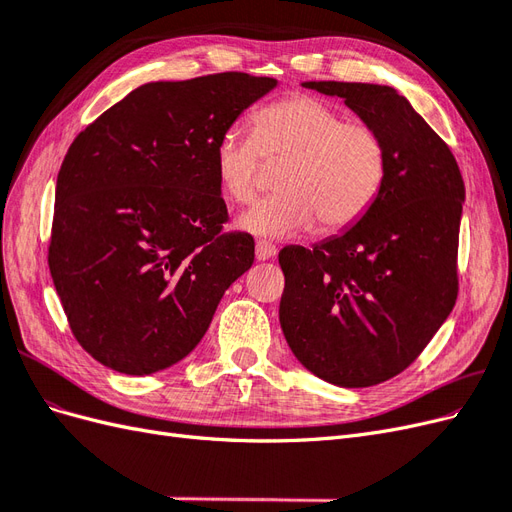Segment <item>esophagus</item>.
Wrapping results in <instances>:
<instances>
[{"label": "esophagus", "mask_w": 512, "mask_h": 512, "mask_svg": "<svg viewBox=\"0 0 512 512\" xmlns=\"http://www.w3.org/2000/svg\"><path fill=\"white\" fill-rule=\"evenodd\" d=\"M277 254V247L269 241H256V258L258 260H269Z\"/></svg>", "instance_id": "obj_1"}]
</instances>
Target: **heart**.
<instances>
[{"label":"heart","instance_id":"1","mask_svg":"<svg viewBox=\"0 0 512 512\" xmlns=\"http://www.w3.org/2000/svg\"><path fill=\"white\" fill-rule=\"evenodd\" d=\"M262 158L288 160L280 194L262 198L237 220L250 235L292 237L316 220L327 232L359 222L378 198L386 175L382 136L365 121L346 119L314 96H292L254 115V134L222 132L213 149L215 175L232 203L256 194Z\"/></svg>","mask_w":512,"mask_h":512}]
</instances>
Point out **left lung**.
Segmentation results:
<instances>
[{
	"instance_id": "8db88e82",
	"label": "left lung",
	"mask_w": 512,
	"mask_h": 512,
	"mask_svg": "<svg viewBox=\"0 0 512 512\" xmlns=\"http://www.w3.org/2000/svg\"><path fill=\"white\" fill-rule=\"evenodd\" d=\"M382 136L386 175L352 228L280 252V324L299 363L346 389L404 371L451 314L466 188L451 149L389 85L307 81Z\"/></svg>"
}]
</instances>
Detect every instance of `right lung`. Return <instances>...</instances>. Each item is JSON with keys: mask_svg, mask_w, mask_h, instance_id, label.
I'll return each mask as SVG.
<instances>
[{"mask_svg": "<svg viewBox=\"0 0 512 512\" xmlns=\"http://www.w3.org/2000/svg\"><path fill=\"white\" fill-rule=\"evenodd\" d=\"M277 85L222 72L147 83L74 138L61 162L49 269L96 361L149 376L185 359L254 262L228 220L213 149Z\"/></svg>", "mask_w": 512, "mask_h": 512, "instance_id": "add662e5", "label": "right lung"}]
</instances>
